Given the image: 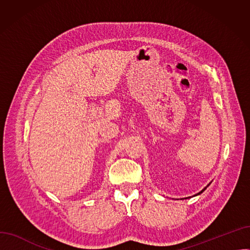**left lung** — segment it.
<instances>
[{
    "label": "left lung",
    "mask_w": 250,
    "mask_h": 250,
    "mask_svg": "<svg viewBox=\"0 0 250 250\" xmlns=\"http://www.w3.org/2000/svg\"><path fill=\"white\" fill-rule=\"evenodd\" d=\"M209 185H211V182H209V183H208V186H207V187H206V188H204V189H202V190H201V191H200V192H198V193H196V194H194V195H193V196H195V195H199V194H201V193H202V192H204V191H205V190H206V189H207V188H208V186H209ZM186 199H188V198H186Z\"/></svg>",
    "instance_id": "1"
}]
</instances>
